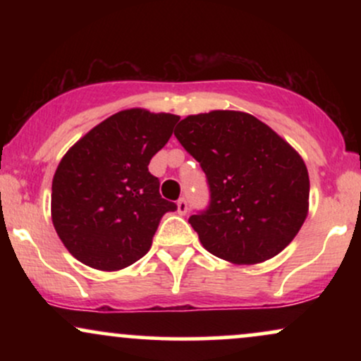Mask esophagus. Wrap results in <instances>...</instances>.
Masks as SVG:
<instances>
[{
	"mask_svg": "<svg viewBox=\"0 0 361 361\" xmlns=\"http://www.w3.org/2000/svg\"><path fill=\"white\" fill-rule=\"evenodd\" d=\"M176 205H178V212H180V214L188 212V200H186L185 197H181L180 200L176 202Z\"/></svg>",
	"mask_w": 361,
	"mask_h": 361,
	"instance_id": "1",
	"label": "esophagus"
}]
</instances>
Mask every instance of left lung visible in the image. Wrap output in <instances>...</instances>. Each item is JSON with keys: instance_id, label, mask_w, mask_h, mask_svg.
<instances>
[{"instance_id": "left-lung-1", "label": "left lung", "mask_w": 361, "mask_h": 361, "mask_svg": "<svg viewBox=\"0 0 361 361\" xmlns=\"http://www.w3.org/2000/svg\"><path fill=\"white\" fill-rule=\"evenodd\" d=\"M175 135L209 183V207L188 219L207 251L256 264L292 243L307 217L309 173L287 140L234 110L188 115Z\"/></svg>"}]
</instances>
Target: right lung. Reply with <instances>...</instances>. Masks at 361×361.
Segmentation results:
<instances>
[{
    "instance_id": "right-lung-1",
    "label": "right lung",
    "mask_w": 361,
    "mask_h": 361,
    "mask_svg": "<svg viewBox=\"0 0 361 361\" xmlns=\"http://www.w3.org/2000/svg\"><path fill=\"white\" fill-rule=\"evenodd\" d=\"M180 120L142 109L111 115L66 152L52 180V222L81 263L117 271L142 258L161 217L176 204L159 195L149 161Z\"/></svg>"
}]
</instances>
